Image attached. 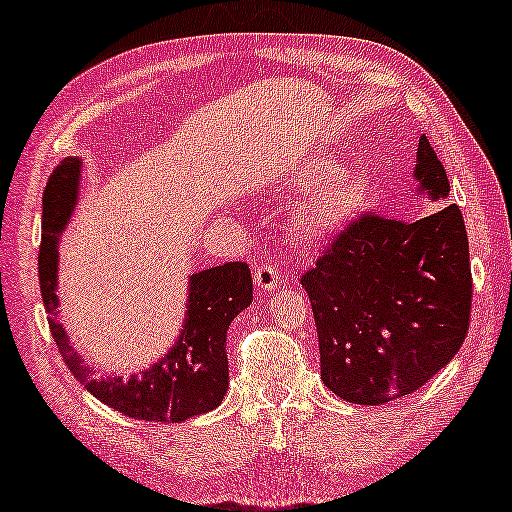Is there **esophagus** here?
Instances as JSON below:
<instances>
[{
  "label": "esophagus",
  "instance_id": "obj_1",
  "mask_svg": "<svg viewBox=\"0 0 512 512\" xmlns=\"http://www.w3.org/2000/svg\"><path fill=\"white\" fill-rule=\"evenodd\" d=\"M280 277H282L280 271H277V268L271 264H262L255 268V286L264 293L277 288V284H280Z\"/></svg>",
  "mask_w": 512,
  "mask_h": 512
}]
</instances>
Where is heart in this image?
<instances>
[{"label": "heart", "instance_id": "b5f03b06", "mask_svg": "<svg viewBox=\"0 0 512 512\" xmlns=\"http://www.w3.org/2000/svg\"><path fill=\"white\" fill-rule=\"evenodd\" d=\"M288 185L309 190L297 203L293 224L304 239H322L338 232L356 215L367 197V179L340 170L333 159H313L288 174Z\"/></svg>", "mask_w": 512, "mask_h": 512}]
</instances>
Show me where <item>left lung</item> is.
<instances>
[{"label": "left lung", "mask_w": 512, "mask_h": 512, "mask_svg": "<svg viewBox=\"0 0 512 512\" xmlns=\"http://www.w3.org/2000/svg\"><path fill=\"white\" fill-rule=\"evenodd\" d=\"M414 179L434 203L450 181L427 136ZM320 342L322 383L342 401L383 405L423 387L457 356L472 304L468 232L459 206L398 221L362 215L302 277Z\"/></svg>", "instance_id": "8db88e82"}]
</instances>
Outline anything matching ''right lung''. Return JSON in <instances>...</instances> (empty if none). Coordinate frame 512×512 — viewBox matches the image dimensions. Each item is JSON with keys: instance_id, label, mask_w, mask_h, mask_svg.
I'll return each mask as SVG.
<instances>
[{"instance_id": "right-lung-1", "label": "right lung", "mask_w": 512, "mask_h": 512, "mask_svg": "<svg viewBox=\"0 0 512 512\" xmlns=\"http://www.w3.org/2000/svg\"><path fill=\"white\" fill-rule=\"evenodd\" d=\"M80 167L78 156H67L49 176L42 197L40 291L64 362L98 401L138 421L181 423L215 410L228 389V327L253 302L248 264L228 262L190 275L188 311L174 347L127 383L120 376L94 378V371L73 351L58 320V237L78 203Z\"/></svg>"}]
</instances>
